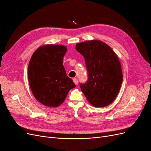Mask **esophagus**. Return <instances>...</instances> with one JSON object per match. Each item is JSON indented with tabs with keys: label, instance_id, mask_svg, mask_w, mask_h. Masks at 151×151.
<instances>
[{
	"label": "esophagus",
	"instance_id": "1",
	"mask_svg": "<svg viewBox=\"0 0 151 151\" xmlns=\"http://www.w3.org/2000/svg\"><path fill=\"white\" fill-rule=\"evenodd\" d=\"M73 81H74V84H75L76 85L78 84V81H77V79L76 78L73 79Z\"/></svg>",
	"mask_w": 151,
	"mask_h": 151
}]
</instances>
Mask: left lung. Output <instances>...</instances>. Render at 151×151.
<instances>
[{
  "mask_svg": "<svg viewBox=\"0 0 151 151\" xmlns=\"http://www.w3.org/2000/svg\"><path fill=\"white\" fill-rule=\"evenodd\" d=\"M77 51L84 57L88 80L81 84L82 92L94 107H104L116 98L123 81L117 55L102 41L93 40L77 43Z\"/></svg>",
  "mask_w": 151,
  "mask_h": 151,
  "instance_id": "8db88e82",
  "label": "left lung"
}]
</instances>
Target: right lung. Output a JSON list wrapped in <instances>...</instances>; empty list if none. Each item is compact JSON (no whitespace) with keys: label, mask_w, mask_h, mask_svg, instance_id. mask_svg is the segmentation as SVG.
I'll list each match as a JSON object with an SVG mask.
<instances>
[{"label":"right lung","mask_w":151,"mask_h":151,"mask_svg":"<svg viewBox=\"0 0 151 151\" xmlns=\"http://www.w3.org/2000/svg\"><path fill=\"white\" fill-rule=\"evenodd\" d=\"M67 47L45 45L36 50L28 65V81L33 94L38 101L48 107H58L76 87L67 74L63 58Z\"/></svg>","instance_id":"1"}]
</instances>
